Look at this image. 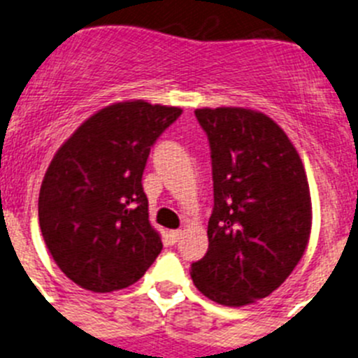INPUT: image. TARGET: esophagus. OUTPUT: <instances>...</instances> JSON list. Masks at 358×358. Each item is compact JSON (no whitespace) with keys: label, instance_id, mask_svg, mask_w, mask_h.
Listing matches in <instances>:
<instances>
[{"label":"esophagus","instance_id":"obj_1","mask_svg":"<svg viewBox=\"0 0 358 358\" xmlns=\"http://www.w3.org/2000/svg\"><path fill=\"white\" fill-rule=\"evenodd\" d=\"M181 236H182L181 231H170V232H169V241H170V245H176L177 241L181 239Z\"/></svg>","mask_w":358,"mask_h":358}]
</instances>
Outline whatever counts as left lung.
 I'll list each match as a JSON object with an SVG mask.
<instances>
[{"label":"left lung","instance_id":"1","mask_svg":"<svg viewBox=\"0 0 358 358\" xmlns=\"http://www.w3.org/2000/svg\"><path fill=\"white\" fill-rule=\"evenodd\" d=\"M195 117L211 149L215 206L193 284L216 303L247 306L273 293L306 252L309 182L287 134L264 113L202 108Z\"/></svg>","mask_w":358,"mask_h":358}]
</instances>
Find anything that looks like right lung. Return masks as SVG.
Masks as SVG:
<instances>
[{
    "label": "right lung",
    "mask_w": 358,
    "mask_h": 358,
    "mask_svg": "<svg viewBox=\"0 0 358 358\" xmlns=\"http://www.w3.org/2000/svg\"><path fill=\"white\" fill-rule=\"evenodd\" d=\"M181 108L117 103L85 120L58 149L38 195V224L62 271L111 293L143 277L162 252L142 176L150 147Z\"/></svg>",
    "instance_id": "add662e5"
}]
</instances>
